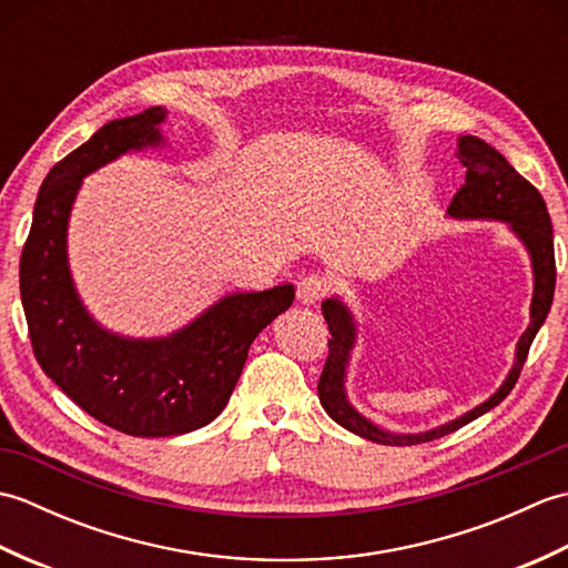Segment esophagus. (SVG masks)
Masks as SVG:
<instances>
[{
    "mask_svg": "<svg viewBox=\"0 0 568 568\" xmlns=\"http://www.w3.org/2000/svg\"><path fill=\"white\" fill-rule=\"evenodd\" d=\"M329 291V283H327V277L324 275H305L303 281L297 283V291H295V295H297V303H303V305H315L317 300Z\"/></svg>",
    "mask_w": 568,
    "mask_h": 568,
    "instance_id": "obj_1",
    "label": "esophagus"
}]
</instances>
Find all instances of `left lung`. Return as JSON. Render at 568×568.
Returning <instances> with one entry per match:
<instances>
[{"label": "left lung", "mask_w": 568, "mask_h": 568, "mask_svg": "<svg viewBox=\"0 0 568 568\" xmlns=\"http://www.w3.org/2000/svg\"><path fill=\"white\" fill-rule=\"evenodd\" d=\"M456 155L466 168V183L454 195L446 214L454 216V220L505 222L510 232L520 239V244L529 253L535 277L532 303H529V324L525 334L520 336V342L515 346V361L510 373L505 376L500 388L493 393L488 400L476 405L474 409H468L462 417L446 422V425L432 427L427 432H390L378 427L376 422L361 415L358 409L348 403L346 373L356 346V320L354 312L346 307L342 297L324 300L322 315L329 324L332 339L327 364H324L317 383L320 403L327 409V415L336 425H342L344 429L354 432L368 442L388 446L425 444L444 437V434L462 429L468 422H474L476 417L486 415L488 409L500 405L515 388L517 378H520L529 346H532L539 327L545 324L551 310L554 285H557V265H554V234L545 200H541L537 187L529 185L527 180L505 161V155L498 153L484 139L458 136Z\"/></svg>", "instance_id": "obj_1"}]
</instances>
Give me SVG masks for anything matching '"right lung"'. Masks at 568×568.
<instances>
[{"instance_id":"1","label":"right lung","mask_w":568,"mask_h":568,"mask_svg":"<svg viewBox=\"0 0 568 568\" xmlns=\"http://www.w3.org/2000/svg\"><path fill=\"white\" fill-rule=\"evenodd\" d=\"M168 112L114 119L51 168L19 263L33 356L84 413L131 437H173L222 413L253 339L293 305L295 287L229 293L168 336L116 334L82 305L68 263V224L82 180L119 155L165 143Z\"/></svg>"}]
</instances>
